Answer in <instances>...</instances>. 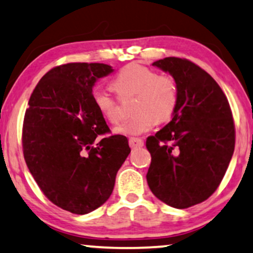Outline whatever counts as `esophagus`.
I'll list each match as a JSON object with an SVG mask.
<instances>
[{"instance_id": "esophagus-1", "label": "esophagus", "mask_w": 253, "mask_h": 253, "mask_svg": "<svg viewBox=\"0 0 253 253\" xmlns=\"http://www.w3.org/2000/svg\"><path fill=\"white\" fill-rule=\"evenodd\" d=\"M129 146L130 148H141L143 147V141L139 139V137H130L129 139Z\"/></svg>"}]
</instances>
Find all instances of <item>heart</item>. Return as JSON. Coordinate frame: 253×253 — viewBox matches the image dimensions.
Instances as JSON below:
<instances>
[{
	"label": "heart",
	"instance_id": "1",
	"mask_svg": "<svg viewBox=\"0 0 253 253\" xmlns=\"http://www.w3.org/2000/svg\"><path fill=\"white\" fill-rule=\"evenodd\" d=\"M112 87L119 98L134 97L133 116L116 132L124 135H141L154 124H164L172 119L178 106V86L170 75H158L154 69L139 63H129L120 69L112 81ZM96 109L111 124H118L121 114L118 100L110 93L97 90L92 96Z\"/></svg>",
	"mask_w": 253,
	"mask_h": 253
}]
</instances>
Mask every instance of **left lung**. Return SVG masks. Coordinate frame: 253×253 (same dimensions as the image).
Segmentation results:
<instances>
[{
    "label": "left lung",
    "instance_id": "left-lung-1",
    "mask_svg": "<svg viewBox=\"0 0 253 253\" xmlns=\"http://www.w3.org/2000/svg\"><path fill=\"white\" fill-rule=\"evenodd\" d=\"M153 66L176 81L178 106L172 120L147 137V181L155 197L184 210L207 200L223 179L235 149L234 118L220 85L199 66L174 56Z\"/></svg>",
    "mask_w": 253,
    "mask_h": 253
}]
</instances>
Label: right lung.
<instances>
[{
	"mask_svg": "<svg viewBox=\"0 0 253 253\" xmlns=\"http://www.w3.org/2000/svg\"><path fill=\"white\" fill-rule=\"evenodd\" d=\"M104 63L56 66L33 90L23 121V154L50 203L73 214L97 210L112 193L130 148L111 130L92 99V86L112 73Z\"/></svg>",
	"mask_w": 253,
	"mask_h": 253,
	"instance_id": "add662e5",
	"label": "right lung"
}]
</instances>
